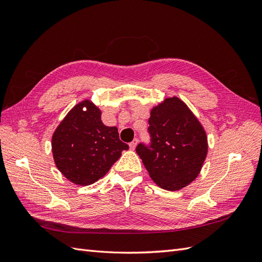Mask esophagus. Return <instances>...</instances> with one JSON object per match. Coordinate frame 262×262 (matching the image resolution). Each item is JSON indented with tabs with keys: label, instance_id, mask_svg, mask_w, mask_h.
<instances>
[{
	"label": "esophagus",
	"instance_id": "1",
	"mask_svg": "<svg viewBox=\"0 0 262 262\" xmlns=\"http://www.w3.org/2000/svg\"><path fill=\"white\" fill-rule=\"evenodd\" d=\"M137 145H138V140H137V139H134V140L131 142V143L129 144V146H130V148H131V149H134V148H136V147H137Z\"/></svg>",
	"mask_w": 262,
	"mask_h": 262
}]
</instances>
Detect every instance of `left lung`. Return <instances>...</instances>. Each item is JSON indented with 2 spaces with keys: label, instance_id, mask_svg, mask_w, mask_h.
Here are the masks:
<instances>
[{
  "label": "left lung",
  "instance_id": "obj_1",
  "mask_svg": "<svg viewBox=\"0 0 262 262\" xmlns=\"http://www.w3.org/2000/svg\"><path fill=\"white\" fill-rule=\"evenodd\" d=\"M149 146L140 143L137 153L157 186L176 191L199 175L208 154L202 124L180 98H165L150 110Z\"/></svg>",
  "mask_w": 262,
  "mask_h": 262
}]
</instances>
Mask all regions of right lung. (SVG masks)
Listing matches in <instances>:
<instances>
[{
    "label": "right lung",
    "mask_w": 262,
    "mask_h": 262,
    "mask_svg": "<svg viewBox=\"0 0 262 262\" xmlns=\"http://www.w3.org/2000/svg\"><path fill=\"white\" fill-rule=\"evenodd\" d=\"M51 146L55 166L78 186L104 177L122 150L129 148L119 139L116 126L102 123L100 109L89 99L68 113L53 133Z\"/></svg>",
    "instance_id": "right-lung-1"
}]
</instances>
